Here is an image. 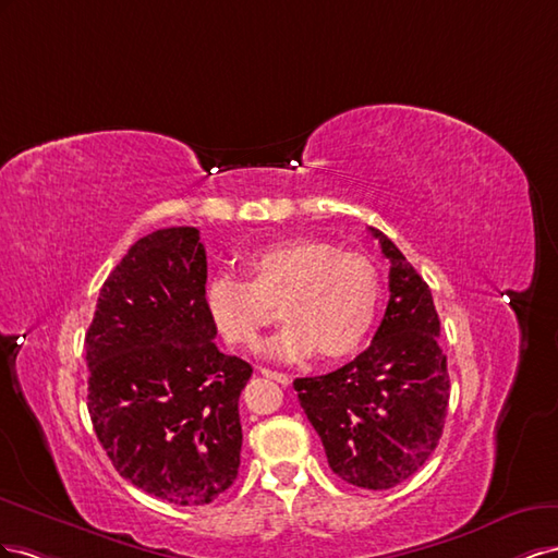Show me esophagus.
<instances>
[{
  "mask_svg": "<svg viewBox=\"0 0 558 558\" xmlns=\"http://www.w3.org/2000/svg\"><path fill=\"white\" fill-rule=\"evenodd\" d=\"M262 374H264L266 378H270V380H276V384H280V386H290V384H292V378H290L288 374L276 372V369H262Z\"/></svg>",
  "mask_w": 558,
  "mask_h": 558,
  "instance_id": "1",
  "label": "esophagus"
}]
</instances>
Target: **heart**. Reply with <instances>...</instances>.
<instances>
[{"mask_svg": "<svg viewBox=\"0 0 558 558\" xmlns=\"http://www.w3.org/2000/svg\"><path fill=\"white\" fill-rule=\"evenodd\" d=\"M250 276H215L205 284V308L225 339L254 350L280 306L288 320L268 341V355L301 360L315 350L325 360L357 353L380 308V276L357 252H339L325 241L294 238L250 252Z\"/></svg>", "mask_w": 558, "mask_h": 558, "instance_id": "b5f03b06", "label": "heart"}]
</instances>
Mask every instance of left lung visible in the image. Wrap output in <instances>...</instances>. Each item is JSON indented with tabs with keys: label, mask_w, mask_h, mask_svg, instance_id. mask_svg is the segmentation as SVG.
Returning a JSON list of instances; mask_svg holds the SVG:
<instances>
[{
	"label": "left lung",
	"mask_w": 558,
	"mask_h": 558,
	"mask_svg": "<svg viewBox=\"0 0 558 558\" xmlns=\"http://www.w3.org/2000/svg\"><path fill=\"white\" fill-rule=\"evenodd\" d=\"M369 233L390 259V301L374 341L337 372L296 378L294 390L331 472L384 490L416 474L437 449L451 386L429 288L386 233Z\"/></svg>",
	"instance_id": "left-lung-1"
}]
</instances>
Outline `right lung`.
<instances>
[{"label": "right lung", "instance_id": "obj_1", "mask_svg": "<svg viewBox=\"0 0 558 558\" xmlns=\"http://www.w3.org/2000/svg\"><path fill=\"white\" fill-rule=\"evenodd\" d=\"M194 227L158 229L105 280L86 333L88 413L111 465L172 505H208L241 468L252 367L219 353Z\"/></svg>", "mask_w": 558, "mask_h": 558}]
</instances>
